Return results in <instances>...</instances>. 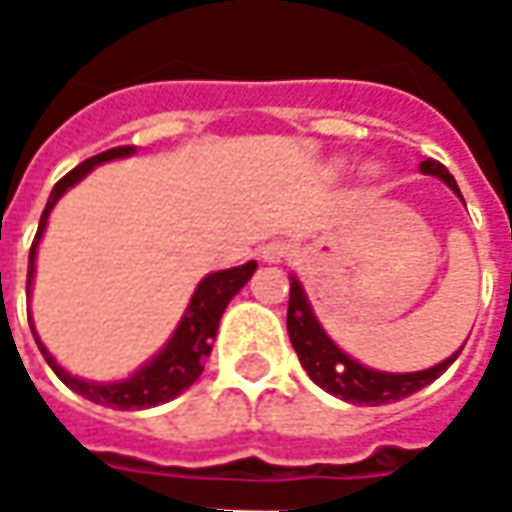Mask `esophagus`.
Segmentation results:
<instances>
[{
    "label": "esophagus",
    "mask_w": 512,
    "mask_h": 512,
    "mask_svg": "<svg viewBox=\"0 0 512 512\" xmlns=\"http://www.w3.org/2000/svg\"><path fill=\"white\" fill-rule=\"evenodd\" d=\"M260 257H263L266 263H283V260H289V243H283V240H269V243L260 249Z\"/></svg>",
    "instance_id": "34e87169"
}]
</instances>
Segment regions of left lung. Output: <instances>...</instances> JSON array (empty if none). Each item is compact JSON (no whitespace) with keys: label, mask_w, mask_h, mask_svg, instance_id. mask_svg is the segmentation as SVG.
Listing matches in <instances>:
<instances>
[{"label":"left lung","mask_w":512,"mask_h":512,"mask_svg":"<svg viewBox=\"0 0 512 512\" xmlns=\"http://www.w3.org/2000/svg\"><path fill=\"white\" fill-rule=\"evenodd\" d=\"M419 169L425 175L442 178L462 198V192H459V186H456L445 164L428 158V161L419 164ZM286 328H289V340L294 345V351H297V357H300V365L306 368V374L323 391L345 399V402H354V405H385V402H399V399L411 397L416 391H422L425 385H431L436 377H442L448 371L450 362L456 360L459 351H462L459 348L445 362L433 365L428 371H414V374H385V371L365 368V365L351 360L348 354H343L337 345L331 343V337L317 323L309 300H306V291H303L297 277H291Z\"/></svg>","instance_id":"obj_1"}]
</instances>
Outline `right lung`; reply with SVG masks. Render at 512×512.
Returning <instances> with one entry per match:
<instances>
[{
    "instance_id": "add662e5",
    "label": "right lung",
    "mask_w": 512,
    "mask_h": 512,
    "mask_svg": "<svg viewBox=\"0 0 512 512\" xmlns=\"http://www.w3.org/2000/svg\"><path fill=\"white\" fill-rule=\"evenodd\" d=\"M133 152L135 147H115V150L98 152V155L87 158L76 169H70L62 181L53 186L45 212H42V221H39V229H36L33 246H30V257H27V294H30V283H33V272H36V246L42 240L50 209L56 206V201L62 198L70 186L79 184L90 169L104 164V161H113V158L133 155ZM255 269L257 263L249 260V263L235 266V269L206 274L198 283L195 294H192V300H189V306L184 311V320H181V326L175 328V334L169 337V343L147 365H141L133 377L121 379V382H87V379L67 374L62 365L50 357V351L42 345V340L36 337V328H30H33V337H36L39 351L45 354L47 365L56 371V377L62 379L70 391H76V394L96 402V405H107V408H118V411L155 408V405H164V402L175 399L178 394H184L186 388L201 377L203 362H206L209 351H212V340L218 334V323H221L223 311L229 306V300L249 283V277L255 274ZM27 320H30V314H27Z\"/></svg>"
}]
</instances>
